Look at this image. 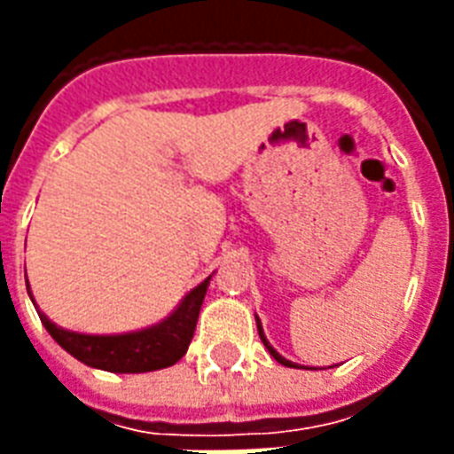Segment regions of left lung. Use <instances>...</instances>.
<instances>
[{"label":"left lung","instance_id":"1","mask_svg":"<svg viewBox=\"0 0 454 454\" xmlns=\"http://www.w3.org/2000/svg\"><path fill=\"white\" fill-rule=\"evenodd\" d=\"M254 317H256V316H254ZM256 330H259V337H262L263 346H266V348H269L270 356H273V358H276L278 363H280V365H285V367H303V365H297V363H292V360L283 358V356H280V353H278L276 348H273V346H270V341H269V339H266V334H263L262 320H259V317H256ZM306 370H317V367H306Z\"/></svg>","mask_w":454,"mask_h":454}]
</instances>
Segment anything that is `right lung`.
Instances as JSON below:
<instances>
[{
    "label": "right lung",
    "instance_id": "add662e5",
    "mask_svg": "<svg viewBox=\"0 0 454 454\" xmlns=\"http://www.w3.org/2000/svg\"><path fill=\"white\" fill-rule=\"evenodd\" d=\"M209 280L212 276L202 280L198 287H192L164 320L144 330L124 332V334H84V332L63 330L51 323L37 306L35 309L46 332L56 339V344L84 365L117 374L155 372V370L178 363L188 351ZM27 294L32 299L30 285H27Z\"/></svg>",
    "mask_w": 454,
    "mask_h": 454
}]
</instances>
